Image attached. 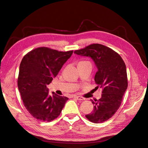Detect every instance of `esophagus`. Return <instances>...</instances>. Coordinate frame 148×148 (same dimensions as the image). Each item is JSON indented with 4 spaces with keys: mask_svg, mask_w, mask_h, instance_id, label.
<instances>
[{
    "mask_svg": "<svg viewBox=\"0 0 148 148\" xmlns=\"http://www.w3.org/2000/svg\"><path fill=\"white\" fill-rule=\"evenodd\" d=\"M74 98H75V99H77V100H79V101H83L84 100V98L83 97H81V96H75Z\"/></svg>",
    "mask_w": 148,
    "mask_h": 148,
    "instance_id": "34e87169",
    "label": "esophagus"
}]
</instances>
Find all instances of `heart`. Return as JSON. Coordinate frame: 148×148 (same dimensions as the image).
<instances>
[{"label":"heart","mask_w":148,"mask_h":148,"mask_svg":"<svg viewBox=\"0 0 148 148\" xmlns=\"http://www.w3.org/2000/svg\"><path fill=\"white\" fill-rule=\"evenodd\" d=\"M80 62H84V61H80Z\"/></svg>","instance_id":"heart-1"}]
</instances>
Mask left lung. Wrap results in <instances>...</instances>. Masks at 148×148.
Returning <instances> with one entry per match:
<instances>
[{"mask_svg": "<svg viewBox=\"0 0 148 148\" xmlns=\"http://www.w3.org/2000/svg\"><path fill=\"white\" fill-rule=\"evenodd\" d=\"M74 52L90 57L97 68L94 80L97 88H103L101 97L99 100L92 101L93 111L85 117L95 123L104 122L119 110L127 88L125 64L116 52L99 44H90Z\"/></svg>", "mask_w": 148, "mask_h": 148, "instance_id": "8db88e82", "label": "left lung"}]
</instances>
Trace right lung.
Returning a JSON list of instances; mask_svg holds the SVG:
<instances>
[{
	"label": "right lung",
	"instance_id": "add662e5",
	"mask_svg": "<svg viewBox=\"0 0 148 148\" xmlns=\"http://www.w3.org/2000/svg\"><path fill=\"white\" fill-rule=\"evenodd\" d=\"M73 52L40 47L29 51L22 59L18 87L25 107L35 119L51 121L60 114L68 98L54 92L50 96L47 85L58 74Z\"/></svg>",
	"mask_w": 148,
	"mask_h": 148
}]
</instances>
